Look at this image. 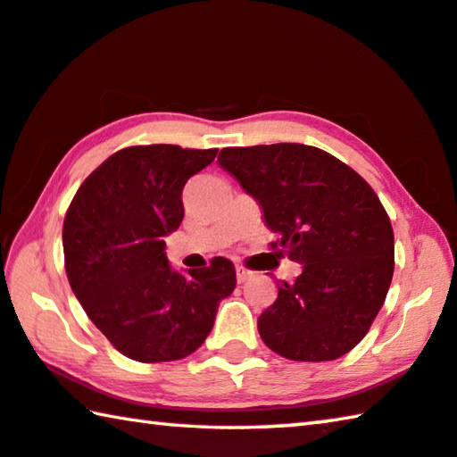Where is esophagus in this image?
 <instances>
[{
	"mask_svg": "<svg viewBox=\"0 0 457 457\" xmlns=\"http://www.w3.org/2000/svg\"><path fill=\"white\" fill-rule=\"evenodd\" d=\"M252 276H253V272H252L250 268H245L242 264H236V278H237L239 284H244L245 280H250Z\"/></svg>",
	"mask_w": 457,
	"mask_h": 457,
	"instance_id": "34e87169",
	"label": "esophagus"
}]
</instances>
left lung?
Instances as JSON below:
<instances>
[{
    "mask_svg": "<svg viewBox=\"0 0 457 457\" xmlns=\"http://www.w3.org/2000/svg\"><path fill=\"white\" fill-rule=\"evenodd\" d=\"M220 167L258 201L278 239L270 250L303 264L258 319L268 349L290 361H335L357 346L381 311L395 242L373 187L316 146H226Z\"/></svg>",
    "mask_w": 457,
    "mask_h": 457,
    "instance_id": "obj_1",
    "label": "left lung"
}]
</instances>
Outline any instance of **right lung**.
<instances>
[{"mask_svg":"<svg viewBox=\"0 0 457 457\" xmlns=\"http://www.w3.org/2000/svg\"><path fill=\"white\" fill-rule=\"evenodd\" d=\"M218 149L135 145L111 154L76 191L62 244L71 288L114 349L138 362L197 351L220 300L236 288L228 258L173 272L165 236L183 221L181 193Z\"/></svg>","mask_w":457,"mask_h":457,"instance_id":"right-lung-1","label":"right lung"}]
</instances>
